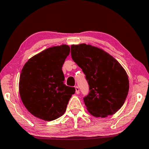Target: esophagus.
I'll use <instances>...</instances> for the list:
<instances>
[{"mask_svg": "<svg viewBox=\"0 0 149 149\" xmlns=\"http://www.w3.org/2000/svg\"><path fill=\"white\" fill-rule=\"evenodd\" d=\"M75 90H76V93H77V94H79V93H80L79 88L78 87V86H76V87H75Z\"/></svg>", "mask_w": 149, "mask_h": 149, "instance_id": "obj_1", "label": "esophagus"}]
</instances>
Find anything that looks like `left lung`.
<instances>
[{
	"instance_id": "obj_1",
	"label": "left lung",
	"mask_w": 149,
	"mask_h": 149,
	"mask_svg": "<svg viewBox=\"0 0 149 149\" xmlns=\"http://www.w3.org/2000/svg\"><path fill=\"white\" fill-rule=\"evenodd\" d=\"M71 57L89 84V95L84 98L88 113L101 118L115 114L129 92L128 77L124 67L103 49L84 43L71 45Z\"/></svg>"
}]
</instances>
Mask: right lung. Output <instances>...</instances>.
Masks as SVG:
<instances>
[{
	"mask_svg": "<svg viewBox=\"0 0 149 149\" xmlns=\"http://www.w3.org/2000/svg\"><path fill=\"white\" fill-rule=\"evenodd\" d=\"M70 53L66 44L44 49L28 60L21 72L19 92L29 113L45 121L54 120L66 111L74 88L67 86L62 66Z\"/></svg>",
	"mask_w": 149,
	"mask_h": 149,
	"instance_id": "add662e5",
	"label": "right lung"
}]
</instances>
